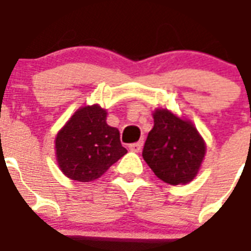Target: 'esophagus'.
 Masks as SVG:
<instances>
[{"label":"esophagus","mask_w":251,"mask_h":251,"mask_svg":"<svg viewBox=\"0 0 251 251\" xmlns=\"http://www.w3.org/2000/svg\"><path fill=\"white\" fill-rule=\"evenodd\" d=\"M142 147H144V141H138L134 142V144H130L129 149H130L131 152H141Z\"/></svg>","instance_id":"1"}]
</instances>
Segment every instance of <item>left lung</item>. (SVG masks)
I'll list each match as a JSON object with an SVG mask.
<instances>
[{
  "label": "left lung",
  "instance_id": "8db88e82",
  "mask_svg": "<svg viewBox=\"0 0 251 251\" xmlns=\"http://www.w3.org/2000/svg\"><path fill=\"white\" fill-rule=\"evenodd\" d=\"M153 118L154 126L148 134L142 157L165 183H189L204 157V141L191 122L180 120L168 110H156Z\"/></svg>",
  "mask_w": 251,
  "mask_h": 251
}]
</instances>
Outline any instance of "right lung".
Here are the masks:
<instances>
[{
	"mask_svg": "<svg viewBox=\"0 0 251 251\" xmlns=\"http://www.w3.org/2000/svg\"><path fill=\"white\" fill-rule=\"evenodd\" d=\"M126 153L120 131L106 124V111L98 104L77 110L57 133V163L72 180L98 179Z\"/></svg>",
	"mask_w": 251,
	"mask_h": 251,
	"instance_id": "right-lung-1",
	"label": "right lung"
}]
</instances>
